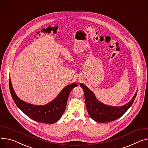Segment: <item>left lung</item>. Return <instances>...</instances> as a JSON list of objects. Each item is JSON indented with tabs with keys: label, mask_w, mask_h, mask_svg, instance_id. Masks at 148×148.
Masks as SVG:
<instances>
[{
	"label": "left lung",
	"mask_w": 148,
	"mask_h": 148,
	"mask_svg": "<svg viewBox=\"0 0 148 148\" xmlns=\"http://www.w3.org/2000/svg\"><path fill=\"white\" fill-rule=\"evenodd\" d=\"M84 94L86 109L89 116L94 120L99 123H107L115 120L126 112L131 107L137 95L134 94L131 101L121 107H111L100 103L95 97L94 93L83 84H80Z\"/></svg>",
	"instance_id": "1"
}]
</instances>
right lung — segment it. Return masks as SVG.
<instances>
[{"label":"right lung","instance_id":"1","mask_svg":"<svg viewBox=\"0 0 148 148\" xmlns=\"http://www.w3.org/2000/svg\"><path fill=\"white\" fill-rule=\"evenodd\" d=\"M77 86L76 83L67 85L51 103L44 106H35L25 103L16 96L9 79L10 94L17 107L33 120L46 124L54 123L61 118L65 111L70 92Z\"/></svg>","mask_w":148,"mask_h":148}]
</instances>
